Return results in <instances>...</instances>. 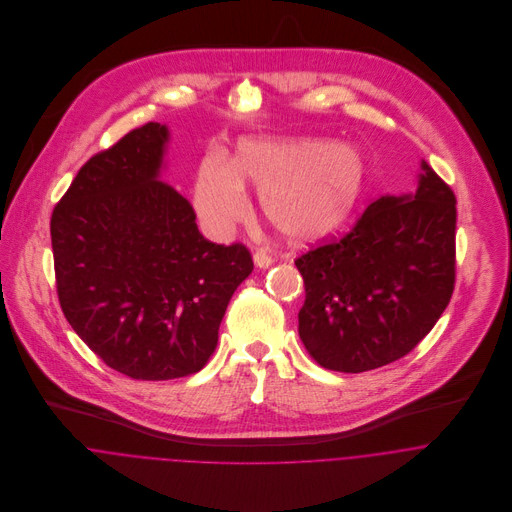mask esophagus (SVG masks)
I'll list each match as a JSON object with an SVG mask.
<instances>
[{"mask_svg": "<svg viewBox=\"0 0 512 512\" xmlns=\"http://www.w3.org/2000/svg\"><path fill=\"white\" fill-rule=\"evenodd\" d=\"M272 262H274V258L266 250H256L254 252V264L258 268H268V266H272Z\"/></svg>", "mask_w": 512, "mask_h": 512, "instance_id": "34e87169", "label": "esophagus"}]
</instances>
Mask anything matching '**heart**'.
Listing matches in <instances>:
<instances>
[{
  "label": "heart",
  "instance_id": "obj_1",
  "mask_svg": "<svg viewBox=\"0 0 512 512\" xmlns=\"http://www.w3.org/2000/svg\"><path fill=\"white\" fill-rule=\"evenodd\" d=\"M366 165L359 151L315 140H244L228 163L205 157L195 185L203 222L222 230L246 211L244 183L260 189L266 220L288 240L309 242L337 230L353 213Z\"/></svg>",
  "mask_w": 512,
  "mask_h": 512
}]
</instances>
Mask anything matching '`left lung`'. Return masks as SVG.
Returning a JSON list of instances; mask_svg holds the SVG:
<instances>
[{"instance_id": "1", "label": "left lung", "mask_w": 512, "mask_h": 512, "mask_svg": "<svg viewBox=\"0 0 512 512\" xmlns=\"http://www.w3.org/2000/svg\"><path fill=\"white\" fill-rule=\"evenodd\" d=\"M455 195L422 161L414 195L380 197L355 226L295 258L299 337L317 365L365 372L434 329L455 288Z\"/></svg>"}]
</instances>
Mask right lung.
Listing matches in <instances>:
<instances>
[{"label":"right lung","mask_w":512,"mask_h":512,"mask_svg":"<svg viewBox=\"0 0 512 512\" xmlns=\"http://www.w3.org/2000/svg\"><path fill=\"white\" fill-rule=\"evenodd\" d=\"M167 136L147 122L92 155L51 217L67 321L96 357L134 380L207 365L226 305L254 270L244 244L207 240L189 201L157 181Z\"/></svg>","instance_id":"right-lung-1"}]
</instances>
